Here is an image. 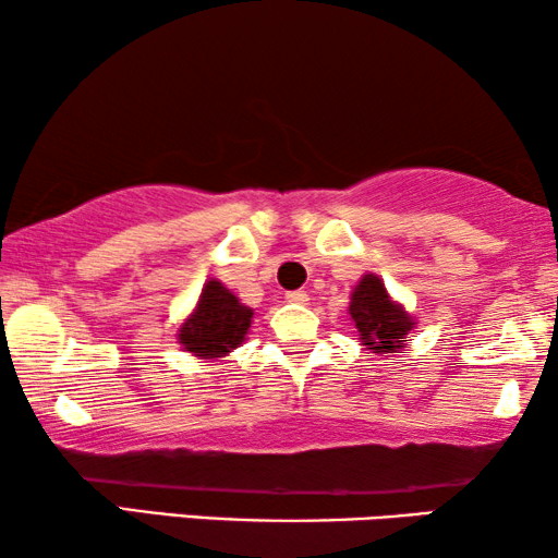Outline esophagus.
I'll list each match as a JSON object with an SVG mask.
<instances>
[{
	"mask_svg": "<svg viewBox=\"0 0 558 558\" xmlns=\"http://www.w3.org/2000/svg\"><path fill=\"white\" fill-rule=\"evenodd\" d=\"M287 302H292V304H307V302H310V294L302 292V289H296V292H289V294H287Z\"/></svg>",
	"mask_w": 558,
	"mask_h": 558,
	"instance_id": "1",
	"label": "esophagus"
}]
</instances>
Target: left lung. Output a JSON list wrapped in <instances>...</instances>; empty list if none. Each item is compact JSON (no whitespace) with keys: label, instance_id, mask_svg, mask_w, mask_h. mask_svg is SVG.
I'll use <instances>...</instances> for the list:
<instances>
[{"label":"left lung","instance_id":"8db88e82","mask_svg":"<svg viewBox=\"0 0 558 558\" xmlns=\"http://www.w3.org/2000/svg\"><path fill=\"white\" fill-rule=\"evenodd\" d=\"M348 315L353 319L361 345L378 355L399 353L407 348L409 332L416 327L401 302H396L378 274H363L353 292H350Z\"/></svg>","mask_w":558,"mask_h":558}]
</instances>
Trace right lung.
Here are the masks:
<instances>
[{
  "mask_svg": "<svg viewBox=\"0 0 558 558\" xmlns=\"http://www.w3.org/2000/svg\"><path fill=\"white\" fill-rule=\"evenodd\" d=\"M254 310L246 307L220 279H208L193 312L178 327L182 350L197 361L213 363L243 345Z\"/></svg>",
  "mask_w": 558,
  "mask_h": 558,
  "instance_id": "obj_1",
  "label": "right lung"
}]
</instances>
